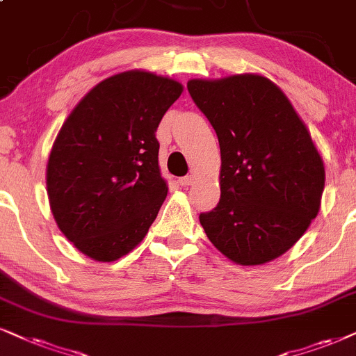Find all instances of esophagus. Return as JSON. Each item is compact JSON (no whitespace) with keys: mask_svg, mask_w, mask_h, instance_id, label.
Wrapping results in <instances>:
<instances>
[{"mask_svg":"<svg viewBox=\"0 0 356 356\" xmlns=\"http://www.w3.org/2000/svg\"><path fill=\"white\" fill-rule=\"evenodd\" d=\"M179 184H181L182 187L192 186V184H193V175H186V177H181V179H179Z\"/></svg>","mask_w":356,"mask_h":356,"instance_id":"esophagus-1","label":"esophagus"}]
</instances>
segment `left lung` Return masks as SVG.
Instances as JSON below:
<instances>
[{
    "mask_svg": "<svg viewBox=\"0 0 356 356\" xmlns=\"http://www.w3.org/2000/svg\"><path fill=\"white\" fill-rule=\"evenodd\" d=\"M192 100L220 143V202L200 225L241 266L291 250L317 217L325 164L307 126L276 83L259 74L191 79Z\"/></svg>",
    "mask_w": 356,
    "mask_h": 356,
    "instance_id": "obj_1",
    "label": "left lung"
}]
</instances>
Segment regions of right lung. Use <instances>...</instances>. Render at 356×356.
<instances>
[{
	"instance_id": "right-lung-1",
	"label": "right lung",
	"mask_w": 356,
	"mask_h": 356,
	"mask_svg": "<svg viewBox=\"0 0 356 356\" xmlns=\"http://www.w3.org/2000/svg\"><path fill=\"white\" fill-rule=\"evenodd\" d=\"M182 92L181 82L154 72H120L65 118L46 184L58 230L80 253L111 263L146 236L169 191L156 129Z\"/></svg>"
}]
</instances>
